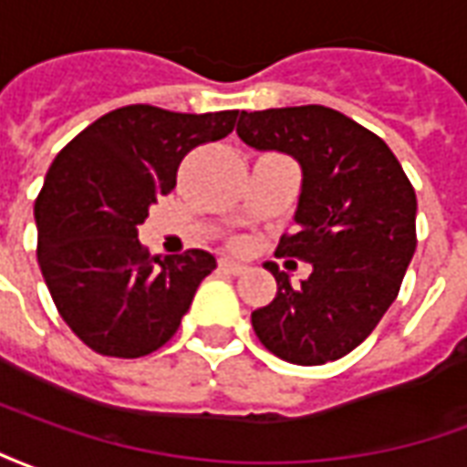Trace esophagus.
Returning <instances> with one entry per match:
<instances>
[{
    "instance_id": "1",
    "label": "esophagus",
    "mask_w": 467,
    "mask_h": 467,
    "mask_svg": "<svg viewBox=\"0 0 467 467\" xmlns=\"http://www.w3.org/2000/svg\"><path fill=\"white\" fill-rule=\"evenodd\" d=\"M220 270H224V273L240 275L244 270V265L237 263V260H233V257H223V260H220Z\"/></svg>"
}]
</instances>
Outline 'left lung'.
Returning <instances> with one entry per match:
<instances>
[{
	"mask_svg": "<svg viewBox=\"0 0 467 467\" xmlns=\"http://www.w3.org/2000/svg\"><path fill=\"white\" fill-rule=\"evenodd\" d=\"M237 134L254 150L293 154L303 167L297 233L280 257L313 265L293 287L275 263L270 305L253 313L254 335L295 365L340 360L375 330L400 293L415 253V190L390 147L323 105L243 112Z\"/></svg>",
	"mask_w": 467,
	"mask_h": 467,
	"instance_id": "8db88e82",
	"label": "left lung"
}]
</instances>
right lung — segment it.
<instances>
[{"mask_svg": "<svg viewBox=\"0 0 467 467\" xmlns=\"http://www.w3.org/2000/svg\"><path fill=\"white\" fill-rule=\"evenodd\" d=\"M237 109L184 115L127 105L85 127L36 194V260L72 333L107 358L160 350L182 323L214 257L150 254L137 224L177 184L187 152L234 130Z\"/></svg>", "mask_w": 467, "mask_h": 467, "instance_id": "right-lung-1", "label": "right lung"}]
</instances>
